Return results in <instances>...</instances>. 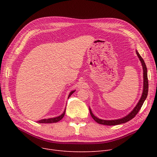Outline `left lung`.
Instances as JSON below:
<instances>
[{
	"label": "left lung",
	"mask_w": 157,
	"mask_h": 157,
	"mask_svg": "<svg viewBox=\"0 0 157 157\" xmlns=\"http://www.w3.org/2000/svg\"><path fill=\"white\" fill-rule=\"evenodd\" d=\"M136 54L139 58V60L141 61L143 69V90L142 95H141V98H140V99H139V102H137V105L134 107V108L132 110V111L130 113H129L127 115H126L125 117H123L121 118L117 119V120H102V119L98 118L95 116V115L93 114L91 109H90V108H89L90 113V114H91L92 117L96 122L99 123V124L105 125H117L121 124V123H126V122L130 121V120L136 117V115L137 114V113L139 112L140 109L141 108V107H142L144 101L146 100V98L147 95V93H148V80H147V68H146V64L144 63V61L143 59V58L141 57V55H139V53H138V52L137 50H136Z\"/></svg>",
	"instance_id": "obj_1"
}]
</instances>
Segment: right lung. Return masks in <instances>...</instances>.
Returning a JSON list of instances; mask_svg holds the SVG:
<instances>
[{
	"label": "right lung",
	"instance_id": "add662e5",
	"mask_svg": "<svg viewBox=\"0 0 157 157\" xmlns=\"http://www.w3.org/2000/svg\"><path fill=\"white\" fill-rule=\"evenodd\" d=\"M76 90H73V91H71L69 94V96H68V98H69V97L75 92ZM65 109H66V107H65V109L63 111V113L60 115V116L59 117H54V118H48V119H43V120H39L37 121V123H56L58 121H59L60 120H61L63 117H64L65 115Z\"/></svg>",
	"mask_w": 157,
	"mask_h": 157
}]
</instances>
